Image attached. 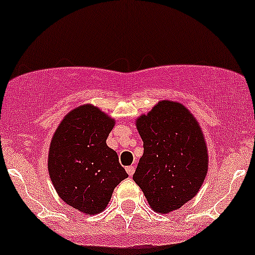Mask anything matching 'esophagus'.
Wrapping results in <instances>:
<instances>
[{
  "instance_id": "1",
  "label": "esophagus",
  "mask_w": 255,
  "mask_h": 255,
  "mask_svg": "<svg viewBox=\"0 0 255 255\" xmlns=\"http://www.w3.org/2000/svg\"><path fill=\"white\" fill-rule=\"evenodd\" d=\"M126 171H127V174L129 176H132L133 174H134V171H135V168L133 165H130V166H127V168H126Z\"/></svg>"
}]
</instances>
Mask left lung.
<instances>
[{"instance_id":"obj_1","label":"left lung","mask_w":255,"mask_h":255,"mask_svg":"<svg viewBox=\"0 0 255 255\" xmlns=\"http://www.w3.org/2000/svg\"><path fill=\"white\" fill-rule=\"evenodd\" d=\"M135 125L144 153L133 180L155 212L175 211L196 196L207 174V146L199 122L181 104L164 100Z\"/></svg>"}]
</instances>
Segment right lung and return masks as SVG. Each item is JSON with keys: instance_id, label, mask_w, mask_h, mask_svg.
I'll use <instances>...</instances> for the list:
<instances>
[{"instance_id": "obj_1", "label": "right lung", "mask_w": 255, "mask_h": 255, "mask_svg": "<svg viewBox=\"0 0 255 255\" xmlns=\"http://www.w3.org/2000/svg\"><path fill=\"white\" fill-rule=\"evenodd\" d=\"M115 120L92 105L70 111L50 142L48 171L65 204L86 215L106 208L115 187L128 174L106 144Z\"/></svg>"}]
</instances>
